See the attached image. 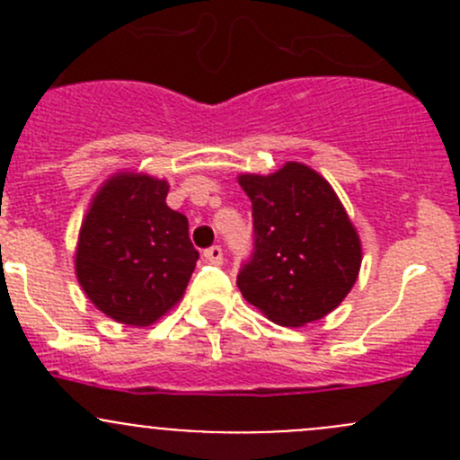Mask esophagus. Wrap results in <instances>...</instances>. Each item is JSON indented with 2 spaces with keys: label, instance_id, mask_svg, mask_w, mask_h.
Returning a JSON list of instances; mask_svg holds the SVG:
<instances>
[{
  "label": "esophagus",
  "instance_id": "esophagus-1",
  "mask_svg": "<svg viewBox=\"0 0 460 460\" xmlns=\"http://www.w3.org/2000/svg\"><path fill=\"white\" fill-rule=\"evenodd\" d=\"M204 260L211 264H222V260H225V253H222V247H217V244H213V247L204 249Z\"/></svg>",
  "mask_w": 460,
  "mask_h": 460
}]
</instances>
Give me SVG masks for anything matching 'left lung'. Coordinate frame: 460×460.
Returning <instances> with one entry per match:
<instances>
[{"instance_id": "8db88e82", "label": "left lung", "mask_w": 460, "mask_h": 460, "mask_svg": "<svg viewBox=\"0 0 460 460\" xmlns=\"http://www.w3.org/2000/svg\"><path fill=\"white\" fill-rule=\"evenodd\" d=\"M253 253L240 269L244 300L269 320L303 327L327 316L358 278L363 249L332 184L300 162L271 175L243 173Z\"/></svg>"}]
</instances>
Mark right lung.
Instances as JSON below:
<instances>
[{"mask_svg": "<svg viewBox=\"0 0 460 460\" xmlns=\"http://www.w3.org/2000/svg\"><path fill=\"white\" fill-rule=\"evenodd\" d=\"M169 182L133 171L111 175L88 207L75 252L86 298L131 327H148L184 296L200 253L189 220L166 207Z\"/></svg>", "mask_w": 460, "mask_h": 460, "instance_id": "1", "label": "right lung"}]
</instances>
